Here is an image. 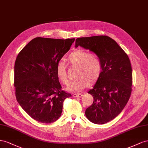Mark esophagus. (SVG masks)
<instances>
[{"instance_id": "34e87169", "label": "esophagus", "mask_w": 148, "mask_h": 148, "mask_svg": "<svg viewBox=\"0 0 148 148\" xmlns=\"http://www.w3.org/2000/svg\"><path fill=\"white\" fill-rule=\"evenodd\" d=\"M73 95V97H81L82 96L81 94H74Z\"/></svg>"}]
</instances>
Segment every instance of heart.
<instances>
[{"instance_id":"heart-1","label":"heart","mask_w":148,"mask_h":148,"mask_svg":"<svg viewBox=\"0 0 148 148\" xmlns=\"http://www.w3.org/2000/svg\"><path fill=\"white\" fill-rule=\"evenodd\" d=\"M67 61L72 66L78 67L75 81L69 84L67 89L70 92H79L98 81L102 74V66L100 58L88 53L87 51L77 49L72 52L67 58ZM57 76L62 83L68 82L66 66L64 62H60L56 66Z\"/></svg>"}]
</instances>
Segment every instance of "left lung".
<instances>
[{"label": "left lung", "mask_w": 148, "mask_h": 148, "mask_svg": "<svg viewBox=\"0 0 148 148\" xmlns=\"http://www.w3.org/2000/svg\"><path fill=\"white\" fill-rule=\"evenodd\" d=\"M79 46L89 49L102 61V74L88 92L94 102L86 110L87 119L102 125L115 119L123 110L132 93V69L130 59L116 42L107 36L78 38Z\"/></svg>", "instance_id": "8db88e82"}]
</instances>
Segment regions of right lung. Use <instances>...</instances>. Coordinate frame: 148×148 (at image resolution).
<instances>
[{"label": "right lung", "mask_w": 148, "mask_h": 148, "mask_svg": "<svg viewBox=\"0 0 148 148\" xmlns=\"http://www.w3.org/2000/svg\"><path fill=\"white\" fill-rule=\"evenodd\" d=\"M75 39L37 37L21 50L14 66L15 96L22 108L37 121L51 123L62 112L71 94L61 90L56 66Z\"/></svg>", "instance_id": "add662e5"}]
</instances>
